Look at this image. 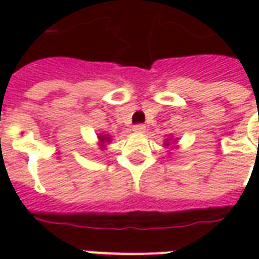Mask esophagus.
Instances as JSON below:
<instances>
[{
  "label": "esophagus",
  "mask_w": 259,
  "mask_h": 259,
  "mask_svg": "<svg viewBox=\"0 0 259 259\" xmlns=\"http://www.w3.org/2000/svg\"><path fill=\"white\" fill-rule=\"evenodd\" d=\"M133 132L135 133H144L146 132V126L144 124H136L135 127H133Z\"/></svg>",
  "instance_id": "esophagus-1"
}]
</instances>
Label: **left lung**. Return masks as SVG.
<instances>
[{"label":"left lung","mask_w":259,"mask_h":259,"mask_svg":"<svg viewBox=\"0 0 259 259\" xmlns=\"http://www.w3.org/2000/svg\"><path fill=\"white\" fill-rule=\"evenodd\" d=\"M176 144V140H174V137H170V139H166V140H165V143H163V146L165 147H169L170 146V144Z\"/></svg>","instance_id":"8db88e82"}]
</instances>
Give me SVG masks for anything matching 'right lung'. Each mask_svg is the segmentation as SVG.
I'll return each mask as SVG.
<instances>
[{
	"label": "right lung",
	"mask_w": 259,
	"mask_h": 259,
	"mask_svg": "<svg viewBox=\"0 0 259 259\" xmlns=\"http://www.w3.org/2000/svg\"><path fill=\"white\" fill-rule=\"evenodd\" d=\"M111 140H112L111 136L104 135V133H100V135H98V146H100L101 150H107V144H109Z\"/></svg>",
	"instance_id": "add662e5"
}]
</instances>
